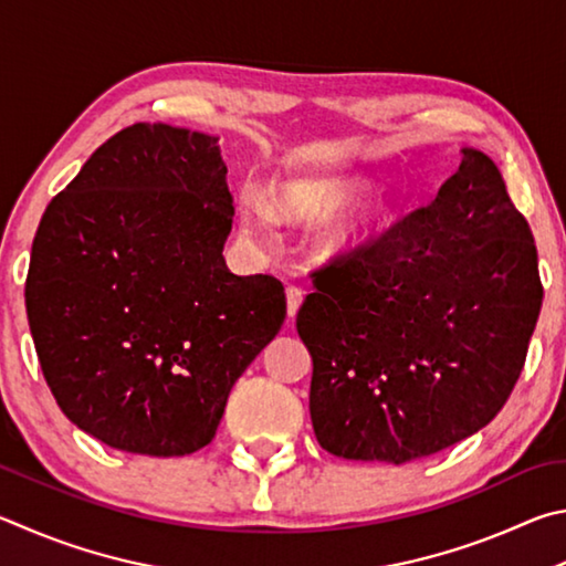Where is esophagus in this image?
<instances>
[{
    "instance_id": "34e87169",
    "label": "esophagus",
    "mask_w": 566,
    "mask_h": 566,
    "mask_svg": "<svg viewBox=\"0 0 566 566\" xmlns=\"http://www.w3.org/2000/svg\"><path fill=\"white\" fill-rule=\"evenodd\" d=\"M285 301H289V318H295V313H298L303 303V291L298 285H289V289H285Z\"/></svg>"
}]
</instances>
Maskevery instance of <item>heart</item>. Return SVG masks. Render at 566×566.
Listing matches in <instances>:
<instances>
[{"instance_id":"obj_1","label":"heart","mask_w":566,"mask_h":566,"mask_svg":"<svg viewBox=\"0 0 566 566\" xmlns=\"http://www.w3.org/2000/svg\"><path fill=\"white\" fill-rule=\"evenodd\" d=\"M370 181L358 174H325V176H298L275 184L273 198L285 216L305 223H321L335 218L350 206L368 196ZM241 218L245 231L255 238H271L275 228V213L263 196H241ZM385 223V208L368 203L360 211L343 218L328 233L333 251H355L363 248L380 231Z\"/></svg>"}]
</instances>
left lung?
Here are the masks:
<instances>
[{
    "mask_svg": "<svg viewBox=\"0 0 566 566\" xmlns=\"http://www.w3.org/2000/svg\"><path fill=\"white\" fill-rule=\"evenodd\" d=\"M313 277L295 328L313 358L315 438L338 458L388 464L492 422L544 295L530 223L472 146L432 206Z\"/></svg>",
    "mask_w": 566,
    "mask_h": 566,
    "instance_id": "obj_1",
    "label": "left lung"
}]
</instances>
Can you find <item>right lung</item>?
<instances>
[{
  "label": "right lung",
  "mask_w": 566,
  "mask_h": 566,
  "mask_svg": "<svg viewBox=\"0 0 566 566\" xmlns=\"http://www.w3.org/2000/svg\"><path fill=\"white\" fill-rule=\"evenodd\" d=\"M218 136L134 124L88 156L36 228L27 318L46 385L114 450L181 458L285 321L273 275L228 271Z\"/></svg>",
  "instance_id": "obj_1"
}]
</instances>
